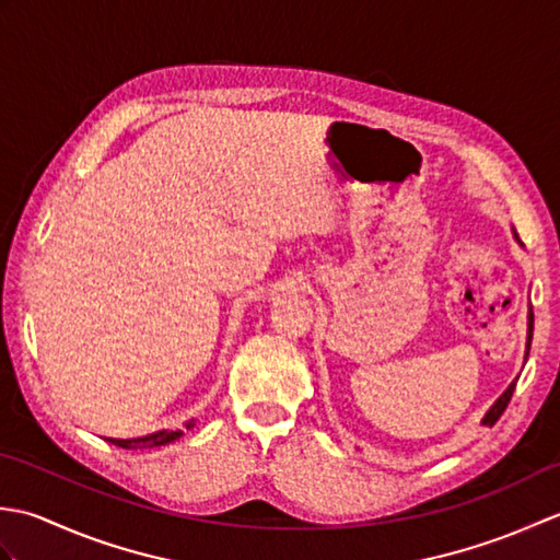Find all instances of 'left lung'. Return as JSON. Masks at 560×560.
Listing matches in <instances>:
<instances>
[{
  "instance_id": "1",
  "label": "left lung",
  "mask_w": 560,
  "mask_h": 560,
  "mask_svg": "<svg viewBox=\"0 0 560 560\" xmlns=\"http://www.w3.org/2000/svg\"><path fill=\"white\" fill-rule=\"evenodd\" d=\"M515 237H517V233H515ZM527 355H529V343H532V331H534V315H532V311H529V323H527ZM515 385H517V380H513V383H510V387L503 392L501 397L495 399V404L493 407L489 409V413L483 416V425H493L498 419H501V413L508 409V404H510V397H513V392H515Z\"/></svg>"
}]
</instances>
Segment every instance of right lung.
<instances>
[{
  "mask_svg": "<svg viewBox=\"0 0 560 560\" xmlns=\"http://www.w3.org/2000/svg\"><path fill=\"white\" fill-rule=\"evenodd\" d=\"M195 425V419L187 421V428ZM183 435V431H159V433H151V435H141V438H129V440H120V438H108V443L117 445V447H125V450H144V447H159L165 443H173Z\"/></svg>",
  "mask_w": 560,
  "mask_h": 560,
  "instance_id": "right-lung-1",
  "label": "right lung"
}]
</instances>
